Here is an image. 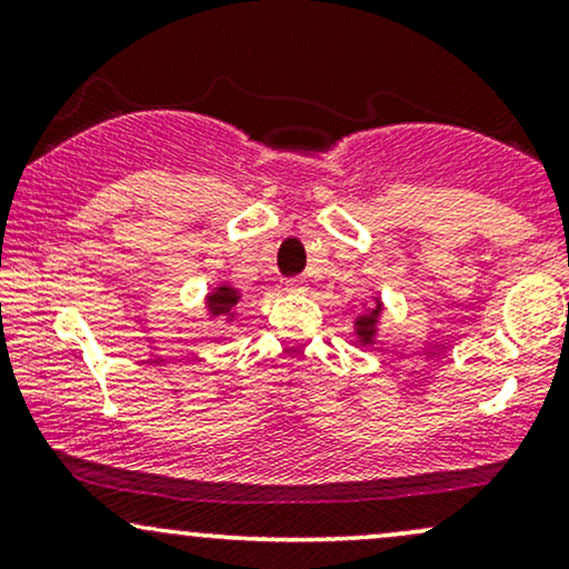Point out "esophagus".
Listing matches in <instances>:
<instances>
[{"label":"esophagus","mask_w":569,"mask_h":569,"mask_svg":"<svg viewBox=\"0 0 569 569\" xmlns=\"http://www.w3.org/2000/svg\"><path fill=\"white\" fill-rule=\"evenodd\" d=\"M286 291H307L305 278H289L286 280Z\"/></svg>","instance_id":"obj_1"}]
</instances>
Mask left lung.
<instances>
[{"mask_svg": "<svg viewBox=\"0 0 569 569\" xmlns=\"http://www.w3.org/2000/svg\"><path fill=\"white\" fill-rule=\"evenodd\" d=\"M380 316H382V302H380V299H375V302L369 305V310L361 312V316L356 318L358 345H375L377 326H380Z\"/></svg>", "mask_w": 569, "mask_h": 569, "instance_id": "1", "label": "left lung"}]
</instances>
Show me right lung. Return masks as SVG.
Instances as JSON below:
<instances>
[{
	"label": "right lung",
	"instance_id": "obj_1",
	"mask_svg": "<svg viewBox=\"0 0 569 569\" xmlns=\"http://www.w3.org/2000/svg\"><path fill=\"white\" fill-rule=\"evenodd\" d=\"M240 302V291L232 289L230 283H221L206 297V307H208V316L211 318H224L227 323L234 321V305Z\"/></svg>",
	"mask_w": 569,
	"mask_h": 569
}]
</instances>
